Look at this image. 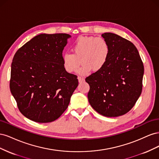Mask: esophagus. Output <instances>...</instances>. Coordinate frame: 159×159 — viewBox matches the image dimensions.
<instances>
[{"label": "esophagus", "instance_id": "34e87169", "mask_svg": "<svg viewBox=\"0 0 159 159\" xmlns=\"http://www.w3.org/2000/svg\"><path fill=\"white\" fill-rule=\"evenodd\" d=\"M78 81H79L80 83L83 82V81H85V79L84 78H81V77H80V76L78 77Z\"/></svg>", "mask_w": 159, "mask_h": 159}]
</instances>
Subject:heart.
I'll return each mask as SVG.
<instances>
[{"instance_id": "1", "label": "heart", "mask_w": 159, "mask_h": 159, "mask_svg": "<svg viewBox=\"0 0 159 159\" xmlns=\"http://www.w3.org/2000/svg\"><path fill=\"white\" fill-rule=\"evenodd\" d=\"M73 54L66 52L62 56V66L68 74H73L79 70L81 75L89 74L93 70L98 71L107 64L111 48L108 42L102 37L92 36H79L71 46Z\"/></svg>"}]
</instances>
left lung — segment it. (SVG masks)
Instances as JSON below:
<instances>
[{
	"instance_id": "obj_1",
	"label": "left lung",
	"mask_w": 159,
	"mask_h": 159,
	"mask_svg": "<svg viewBox=\"0 0 159 159\" xmlns=\"http://www.w3.org/2000/svg\"><path fill=\"white\" fill-rule=\"evenodd\" d=\"M102 36L110 46V56L103 69L85 78L88 101L99 114L118 117L128 113L140 96L144 66L132 42L110 32Z\"/></svg>"
}]
</instances>
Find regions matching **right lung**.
<instances>
[{"label": "right lung", "instance_id": "obj_1", "mask_svg": "<svg viewBox=\"0 0 159 159\" xmlns=\"http://www.w3.org/2000/svg\"><path fill=\"white\" fill-rule=\"evenodd\" d=\"M68 34H41L19 48L11 64L10 89L20 113L32 121L59 118L78 85L77 75L62 66Z\"/></svg>", "mask_w": 159, "mask_h": 159}]
</instances>
